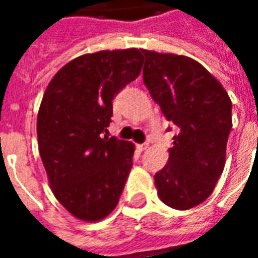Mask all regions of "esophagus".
<instances>
[{
    "label": "esophagus",
    "mask_w": 258,
    "mask_h": 258,
    "mask_svg": "<svg viewBox=\"0 0 258 258\" xmlns=\"http://www.w3.org/2000/svg\"><path fill=\"white\" fill-rule=\"evenodd\" d=\"M148 148H149V144H148V142H146V144H142V145H138V149H140V151H146Z\"/></svg>",
    "instance_id": "obj_1"
}]
</instances>
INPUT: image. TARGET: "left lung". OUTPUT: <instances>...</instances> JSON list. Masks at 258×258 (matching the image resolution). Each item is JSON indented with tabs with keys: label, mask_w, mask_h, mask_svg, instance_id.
<instances>
[{
	"label": "left lung",
	"mask_w": 258,
	"mask_h": 258,
	"mask_svg": "<svg viewBox=\"0 0 258 258\" xmlns=\"http://www.w3.org/2000/svg\"><path fill=\"white\" fill-rule=\"evenodd\" d=\"M144 84L178 127L168 162L155 174L164 205L188 210L211 195L225 166L232 103L213 74L195 59L142 49Z\"/></svg>",
	"instance_id": "left-lung-1"
}]
</instances>
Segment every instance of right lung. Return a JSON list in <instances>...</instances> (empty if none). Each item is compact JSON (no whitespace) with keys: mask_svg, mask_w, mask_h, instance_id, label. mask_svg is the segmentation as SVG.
Returning a JSON list of instances; mask_svg holds the SVG:
<instances>
[{"mask_svg":"<svg viewBox=\"0 0 258 258\" xmlns=\"http://www.w3.org/2000/svg\"><path fill=\"white\" fill-rule=\"evenodd\" d=\"M140 49L85 53L49 81L37 116L42 164L55 198L76 218L95 222L117 206L135 148L107 137L112 101L141 73Z\"/></svg>","mask_w":258,"mask_h":258,"instance_id":"add662e5","label":"right lung"}]
</instances>
